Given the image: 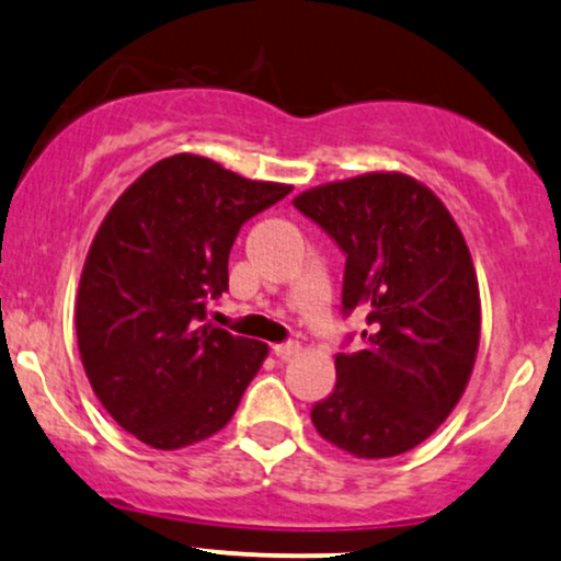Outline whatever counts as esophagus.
<instances>
[{
    "label": "esophagus",
    "instance_id": "esophagus-1",
    "mask_svg": "<svg viewBox=\"0 0 561 561\" xmlns=\"http://www.w3.org/2000/svg\"><path fill=\"white\" fill-rule=\"evenodd\" d=\"M298 353H300L298 342H282V345H274V355L282 357V360H287V357H295Z\"/></svg>",
    "mask_w": 561,
    "mask_h": 561
}]
</instances>
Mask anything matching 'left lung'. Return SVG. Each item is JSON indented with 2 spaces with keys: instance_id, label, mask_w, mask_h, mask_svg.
Returning a JSON list of instances; mask_svg holds the SVG:
<instances>
[{
  "instance_id": "left-lung-1",
  "label": "left lung",
  "mask_w": 561,
  "mask_h": 561,
  "mask_svg": "<svg viewBox=\"0 0 561 561\" xmlns=\"http://www.w3.org/2000/svg\"><path fill=\"white\" fill-rule=\"evenodd\" d=\"M345 253L342 313H366V347L336 353L310 421L355 457L417 447L460 402L481 340L473 259L447 206L400 172L329 182L293 201Z\"/></svg>"
}]
</instances>
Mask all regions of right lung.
I'll list each match as a JSON object with an SVG mask.
<instances>
[{
	"mask_svg": "<svg viewBox=\"0 0 561 561\" xmlns=\"http://www.w3.org/2000/svg\"><path fill=\"white\" fill-rule=\"evenodd\" d=\"M293 191L178 153L146 170L101 221L76 327L99 402L153 449L204 442L229 423L268 347L206 321L229 289L240 227Z\"/></svg>",
	"mask_w": 561,
	"mask_h": 561,
	"instance_id": "1",
	"label": "right lung"
}]
</instances>
